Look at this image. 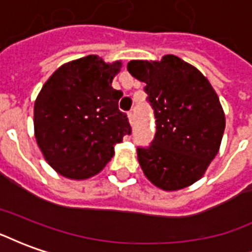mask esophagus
<instances>
[{
    "mask_svg": "<svg viewBox=\"0 0 252 252\" xmlns=\"http://www.w3.org/2000/svg\"><path fill=\"white\" fill-rule=\"evenodd\" d=\"M128 120H129V124H133V121H135V115H133V112H129L128 113Z\"/></svg>",
    "mask_w": 252,
    "mask_h": 252,
    "instance_id": "34e87169",
    "label": "esophagus"
}]
</instances>
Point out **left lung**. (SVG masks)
Segmentation results:
<instances>
[{"mask_svg": "<svg viewBox=\"0 0 252 252\" xmlns=\"http://www.w3.org/2000/svg\"><path fill=\"white\" fill-rule=\"evenodd\" d=\"M126 68L146 83L157 119L151 146L137 148L143 173L166 191L193 185L220 150L225 116L219 95L200 70L175 55L131 61Z\"/></svg>", "mask_w": 252, "mask_h": 252, "instance_id": "8db88e82", "label": "left lung"}]
</instances>
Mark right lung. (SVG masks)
<instances>
[{"instance_id":"add662e5","label":"right lung","mask_w":252,"mask_h":252,"mask_svg":"<svg viewBox=\"0 0 252 252\" xmlns=\"http://www.w3.org/2000/svg\"><path fill=\"white\" fill-rule=\"evenodd\" d=\"M121 67V61L88 55L62 64L43 85L33 108L35 137L44 159L63 177L98 174L116 144L131 133L119 109L123 92L112 88Z\"/></svg>"}]
</instances>
